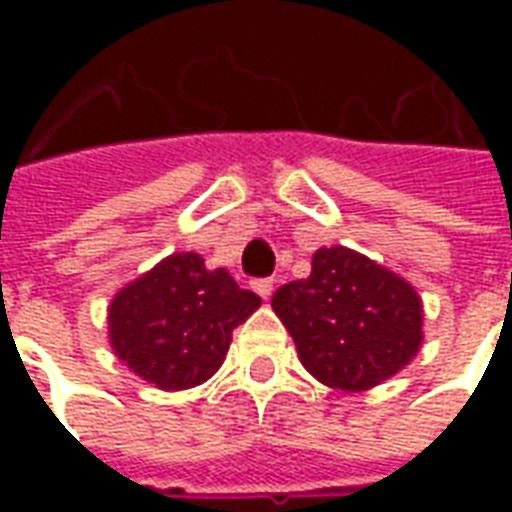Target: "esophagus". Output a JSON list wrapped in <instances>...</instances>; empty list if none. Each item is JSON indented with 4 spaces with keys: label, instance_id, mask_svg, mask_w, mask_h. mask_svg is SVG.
<instances>
[{
    "label": "esophagus",
    "instance_id": "obj_1",
    "mask_svg": "<svg viewBox=\"0 0 512 512\" xmlns=\"http://www.w3.org/2000/svg\"><path fill=\"white\" fill-rule=\"evenodd\" d=\"M252 288H255L257 296H263V299H268V296H271V290H274V279H271V277L255 279V282H252Z\"/></svg>",
    "mask_w": 512,
    "mask_h": 512
}]
</instances>
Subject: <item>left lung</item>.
<instances>
[{"label":"left lung","mask_w":512,"mask_h":512,"mask_svg":"<svg viewBox=\"0 0 512 512\" xmlns=\"http://www.w3.org/2000/svg\"><path fill=\"white\" fill-rule=\"evenodd\" d=\"M271 307L321 384L362 392L417 356L422 301L408 282L345 246L318 249L312 274L274 293Z\"/></svg>","instance_id":"obj_1"}]
</instances>
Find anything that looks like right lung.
Listing matches in <instances>:
<instances>
[{
	"label": "right lung",
	"instance_id": "right-lung-1",
	"mask_svg": "<svg viewBox=\"0 0 512 512\" xmlns=\"http://www.w3.org/2000/svg\"><path fill=\"white\" fill-rule=\"evenodd\" d=\"M260 307L224 268L178 252L120 290L109 307V340L136 376L158 389H189L222 367L233 329Z\"/></svg>",
	"mask_w": 512,
	"mask_h": 512
}]
</instances>
